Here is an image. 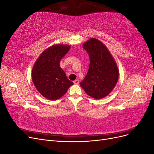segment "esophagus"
<instances>
[{"label":"esophagus","mask_w":154,"mask_h":154,"mask_svg":"<svg viewBox=\"0 0 154 154\" xmlns=\"http://www.w3.org/2000/svg\"><path fill=\"white\" fill-rule=\"evenodd\" d=\"M74 84H78V83H79V80H74Z\"/></svg>","instance_id":"obj_1"}]
</instances>
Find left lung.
Instances as JSON below:
<instances>
[{
    "label": "left lung",
    "instance_id": "1",
    "mask_svg": "<svg viewBox=\"0 0 154 154\" xmlns=\"http://www.w3.org/2000/svg\"><path fill=\"white\" fill-rule=\"evenodd\" d=\"M88 54L90 64L80 85L87 94L96 100L108 95L118 80L119 71L113 57L105 45L96 38L83 45Z\"/></svg>",
    "mask_w": 154,
    "mask_h": 154
}]
</instances>
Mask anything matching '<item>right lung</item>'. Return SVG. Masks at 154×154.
Returning <instances> with one entry per match:
<instances>
[{
	"label": "right lung",
	"instance_id": "right-lung-1",
	"mask_svg": "<svg viewBox=\"0 0 154 154\" xmlns=\"http://www.w3.org/2000/svg\"><path fill=\"white\" fill-rule=\"evenodd\" d=\"M70 46L57 44L45 49L36 61L32 70V80L36 89L45 98L58 100L74 83L67 78L60 62Z\"/></svg>",
	"mask_w": 154,
	"mask_h": 154
}]
</instances>
